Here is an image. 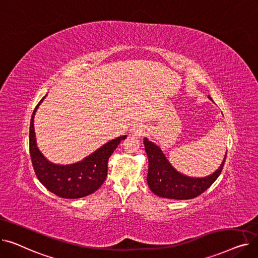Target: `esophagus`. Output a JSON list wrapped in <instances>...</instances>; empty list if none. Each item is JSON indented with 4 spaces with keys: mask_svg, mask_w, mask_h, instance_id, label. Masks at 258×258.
Wrapping results in <instances>:
<instances>
[{
    "mask_svg": "<svg viewBox=\"0 0 258 258\" xmlns=\"http://www.w3.org/2000/svg\"><path fill=\"white\" fill-rule=\"evenodd\" d=\"M145 132H146V130H145L143 126H139V127H137V128H135L133 133H134L135 136H137V137H141V136H144Z\"/></svg>",
    "mask_w": 258,
    "mask_h": 258,
    "instance_id": "34e87169",
    "label": "esophagus"
}]
</instances>
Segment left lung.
Listing matches in <instances>:
<instances>
[{
  "label": "left lung",
  "mask_w": 258,
  "mask_h": 258,
  "mask_svg": "<svg viewBox=\"0 0 258 258\" xmlns=\"http://www.w3.org/2000/svg\"><path fill=\"white\" fill-rule=\"evenodd\" d=\"M208 98L212 100L210 96ZM143 143L148 158V186L158 197L172 200H189L204 192L219 178L227 156L213 173L204 178H194L175 169L157 144L147 138H144Z\"/></svg>",
  "instance_id": "8db88e82"
}]
</instances>
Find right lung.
Listing matches in <instances>:
<instances>
[{"instance_id": "obj_1", "label": "right lung", "mask_w": 258, "mask_h": 258, "mask_svg": "<svg viewBox=\"0 0 258 258\" xmlns=\"http://www.w3.org/2000/svg\"><path fill=\"white\" fill-rule=\"evenodd\" d=\"M46 97V96H45ZM45 97L34 108L29 131V148L32 165L39 182L49 191L63 199H79L87 197L102 185L107 174V161L117 146L127 136H120L108 141L84 160L73 164H54L39 152L35 132L34 115Z\"/></svg>"}]
</instances>
